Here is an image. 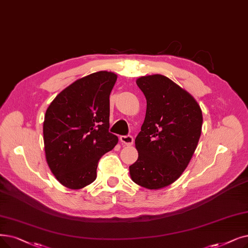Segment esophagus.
<instances>
[{
    "mask_svg": "<svg viewBox=\"0 0 248 248\" xmlns=\"http://www.w3.org/2000/svg\"><path fill=\"white\" fill-rule=\"evenodd\" d=\"M120 140L125 146H132L134 144V138L132 136H121Z\"/></svg>",
    "mask_w": 248,
    "mask_h": 248,
    "instance_id": "esophagus-1",
    "label": "esophagus"
}]
</instances>
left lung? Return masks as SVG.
I'll return each instance as SVG.
<instances>
[{
    "instance_id": "8db88e82",
    "label": "left lung",
    "mask_w": 248,
    "mask_h": 248,
    "mask_svg": "<svg viewBox=\"0 0 248 248\" xmlns=\"http://www.w3.org/2000/svg\"><path fill=\"white\" fill-rule=\"evenodd\" d=\"M136 83L147 109L135 140L139 157L130 166V175L139 186L160 189L173 184L187 167L202 133V109L186 90L163 75L140 77Z\"/></svg>"
}]
</instances>
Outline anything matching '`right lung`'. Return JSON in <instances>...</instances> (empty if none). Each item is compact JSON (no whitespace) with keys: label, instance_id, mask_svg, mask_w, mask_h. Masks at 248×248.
Segmentation results:
<instances>
[{"label":"right lung","instance_id":"obj_1","mask_svg":"<svg viewBox=\"0 0 248 248\" xmlns=\"http://www.w3.org/2000/svg\"><path fill=\"white\" fill-rule=\"evenodd\" d=\"M116 79L112 72L90 74L64 88L47 107L46 162L60 184L70 189L92 184L99 159L118 142L108 132L109 95Z\"/></svg>","mask_w":248,"mask_h":248}]
</instances>
